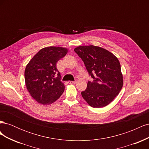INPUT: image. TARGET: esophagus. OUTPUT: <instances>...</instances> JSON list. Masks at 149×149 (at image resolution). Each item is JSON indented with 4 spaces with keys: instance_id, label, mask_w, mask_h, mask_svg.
<instances>
[{
    "instance_id": "1",
    "label": "esophagus",
    "mask_w": 149,
    "mask_h": 149,
    "mask_svg": "<svg viewBox=\"0 0 149 149\" xmlns=\"http://www.w3.org/2000/svg\"><path fill=\"white\" fill-rule=\"evenodd\" d=\"M68 83L69 84H75V83H76V81H68Z\"/></svg>"
}]
</instances>
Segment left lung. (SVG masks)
Instances as JSON below:
<instances>
[{"label":"left lung","mask_w":149,"mask_h":149,"mask_svg":"<svg viewBox=\"0 0 149 149\" xmlns=\"http://www.w3.org/2000/svg\"><path fill=\"white\" fill-rule=\"evenodd\" d=\"M74 51L81 58L93 81H88L81 93L93 107L107 106L118 95L123 86V76L119 60L114 54L100 47L79 46Z\"/></svg>","instance_id":"1"}]
</instances>
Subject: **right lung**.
Listing matches in <instances>:
<instances>
[{"instance_id":"right-lung-1","label":"right lung","mask_w":149,"mask_h":149,"mask_svg":"<svg viewBox=\"0 0 149 149\" xmlns=\"http://www.w3.org/2000/svg\"><path fill=\"white\" fill-rule=\"evenodd\" d=\"M68 49L61 47H45L35 55L25 70L26 89L34 100L43 105L51 104L65 91L64 83L56 68V63ZM58 73L57 77L55 78Z\"/></svg>"}]
</instances>
